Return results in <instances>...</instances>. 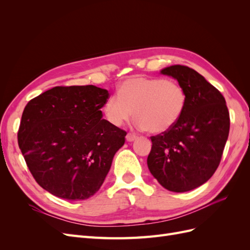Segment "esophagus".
<instances>
[{"label": "esophagus", "instance_id": "obj_1", "mask_svg": "<svg viewBox=\"0 0 250 250\" xmlns=\"http://www.w3.org/2000/svg\"><path fill=\"white\" fill-rule=\"evenodd\" d=\"M137 135L135 134H133V133H127V135H126V140L128 141V142H133L134 140H137Z\"/></svg>", "mask_w": 250, "mask_h": 250}]
</instances>
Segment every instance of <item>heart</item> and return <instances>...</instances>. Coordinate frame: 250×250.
<instances>
[{
    "instance_id": "obj_1",
    "label": "heart",
    "mask_w": 250,
    "mask_h": 250,
    "mask_svg": "<svg viewBox=\"0 0 250 250\" xmlns=\"http://www.w3.org/2000/svg\"><path fill=\"white\" fill-rule=\"evenodd\" d=\"M186 105L187 93L178 82L137 76L121 83L118 94L105 101L103 113L113 126H122L134 113L140 129L164 133L177 124Z\"/></svg>"
}]
</instances>
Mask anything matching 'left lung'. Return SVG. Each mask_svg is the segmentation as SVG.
I'll list each match as a JSON object with an SVG mask.
<instances>
[{
	"mask_svg": "<svg viewBox=\"0 0 250 250\" xmlns=\"http://www.w3.org/2000/svg\"><path fill=\"white\" fill-rule=\"evenodd\" d=\"M161 73L185 88L187 105L172 129L151 137L147 165L165 188L188 192L207 183L220 164L229 133V112L222 94L191 67L175 64Z\"/></svg>",
	"mask_w": 250,
	"mask_h": 250,
	"instance_id": "1",
	"label": "left lung"
}]
</instances>
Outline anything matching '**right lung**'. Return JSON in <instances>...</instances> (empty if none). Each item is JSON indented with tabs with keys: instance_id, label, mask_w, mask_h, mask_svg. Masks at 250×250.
<instances>
[{
	"instance_id": "1",
	"label": "right lung",
	"mask_w": 250,
	"mask_h": 250,
	"mask_svg": "<svg viewBox=\"0 0 250 250\" xmlns=\"http://www.w3.org/2000/svg\"><path fill=\"white\" fill-rule=\"evenodd\" d=\"M109 94L95 85L55 86L22 111L19 146L36 183L66 200L93 196L126 131L102 119Z\"/></svg>"
}]
</instances>
